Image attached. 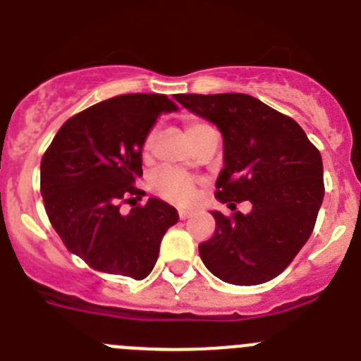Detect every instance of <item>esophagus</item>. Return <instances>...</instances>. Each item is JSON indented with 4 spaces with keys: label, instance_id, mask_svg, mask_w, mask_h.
I'll list each match as a JSON object with an SVG mask.
<instances>
[{
    "label": "esophagus",
    "instance_id": "1",
    "mask_svg": "<svg viewBox=\"0 0 361 361\" xmlns=\"http://www.w3.org/2000/svg\"><path fill=\"white\" fill-rule=\"evenodd\" d=\"M178 215H180L181 221H185V219L190 217L192 212H190V210H185V208H180V210H178Z\"/></svg>",
    "mask_w": 361,
    "mask_h": 361
}]
</instances>
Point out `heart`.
I'll return each instance as SVG.
<instances>
[{
	"instance_id": "heart-1",
	"label": "heart",
	"mask_w": 361,
	"mask_h": 361,
	"mask_svg": "<svg viewBox=\"0 0 361 361\" xmlns=\"http://www.w3.org/2000/svg\"><path fill=\"white\" fill-rule=\"evenodd\" d=\"M208 128H210L208 124L194 119H188L187 124H185V130H187V135L190 140L196 139L197 135L203 133ZM154 137H157L154 131H151V133L147 135L146 142H144V151L151 149V146H153L154 142ZM153 188L158 196L165 197V200L169 201H174V203H190V201L196 197V181L176 169L160 171V173L153 178Z\"/></svg>"
}]
</instances>
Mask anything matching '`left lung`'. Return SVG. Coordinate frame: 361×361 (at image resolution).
<instances>
[{
  "label": "left lung",
  "instance_id": "left-lung-1",
  "mask_svg": "<svg viewBox=\"0 0 361 361\" xmlns=\"http://www.w3.org/2000/svg\"><path fill=\"white\" fill-rule=\"evenodd\" d=\"M192 114L222 133L224 167L217 197L235 210L210 212L215 233L200 244L208 271L231 285L271 281L295 258L312 235L324 200L322 158L302 128L247 94H176Z\"/></svg>",
  "mask_w": 361,
  "mask_h": 361
}]
</instances>
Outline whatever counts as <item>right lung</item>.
<instances>
[{
	"label": "right lung",
	"mask_w": 361,
	"mask_h": 361,
	"mask_svg": "<svg viewBox=\"0 0 361 361\" xmlns=\"http://www.w3.org/2000/svg\"><path fill=\"white\" fill-rule=\"evenodd\" d=\"M178 106L164 94H124L71 117L40 161V194L63 244L90 267L144 279L158 260L176 208L149 197L121 214L144 190L142 147L161 114Z\"/></svg>",
	"instance_id": "right-lung-1"
}]
</instances>
